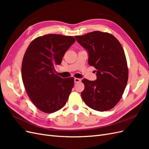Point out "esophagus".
<instances>
[{"label":"esophagus","instance_id":"1","mask_svg":"<svg viewBox=\"0 0 149 149\" xmlns=\"http://www.w3.org/2000/svg\"><path fill=\"white\" fill-rule=\"evenodd\" d=\"M74 82H75V83H79V82H80L81 81V79H79V78H74Z\"/></svg>","mask_w":149,"mask_h":149}]
</instances>
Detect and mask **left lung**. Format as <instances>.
<instances>
[{"mask_svg": "<svg viewBox=\"0 0 149 149\" xmlns=\"http://www.w3.org/2000/svg\"><path fill=\"white\" fill-rule=\"evenodd\" d=\"M75 38L88 51V64L96 69V80H82L83 100L93 109L109 110L120 101L127 83L128 68L124 49L114 35L100 31Z\"/></svg>", "mask_w": 149, "mask_h": 149, "instance_id": "1", "label": "left lung"}]
</instances>
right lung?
Wrapping results in <instances>:
<instances>
[{
	"label": "right lung",
	"mask_w": 149,
	"mask_h": 149,
	"mask_svg": "<svg viewBox=\"0 0 149 149\" xmlns=\"http://www.w3.org/2000/svg\"><path fill=\"white\" fill-rule=\"evenodd\" d=\"M74 37L48 34L30 43L22 64V78L26 91L38 109L53 113L63 107L74 86V78L55 74L65 52L75 42Z\"/></svg>",
	"instance_id": "right-lung-1"
}]
</instances>
